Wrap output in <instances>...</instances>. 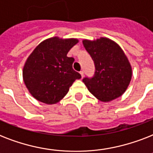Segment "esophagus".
<instances>
[{
    "label": "esophagus",
    "instance_id": "34e87169",
    "mask_svg": "<svg viewBox=\"0 0 153 153\" xmlns=\"http://www.w3.org/2000/svg\"><path fill=\"white\" fill-rule=\"evenodd\" d=\"M80 74H81V78L82 79V78H83V76H84L83 71H80Z\"/></svg>",
    "mask_w": 153,
    "mask_h": 153
}]
</instances>
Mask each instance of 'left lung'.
Listing matches in <instances>:
<instances>
[{
    "mask_svg": "<svg viewBox=\"0 0 153 153\" xmlns=\"http://www.w3.org/2000/svg\"><path fill=\"white\" fill-rule=\"evenodd\" d=\"M82 44L95 66L94 76L82 79L88 91L102 102L119 98L126 92L132 79V67L123 50L105 37L83 39Z\"/></svg>",
    "mask_w": 153,
    "mask_h": 153,
    "instance_id": "obj_1",
    "label": "left lung"
}]
</instances>
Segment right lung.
<instances>
[{"mask_svg": "<svg viewBox=\"0 0 153 153\" xmlns=\"http://www.w3.org/2000/svg\"><path fill=\"white\" fill-rule=\"evenodd\" d=\"M78 43L74 38L51 37L41 42L28 56L23 68V79L36 100L55 104L64 98L76 79H81L72 68L74 59L67 55Z\"/></svg>", "mask_w": 153, "mask_h": 153, "instance_id": "1", "label": "right lung"}]
</instances>
